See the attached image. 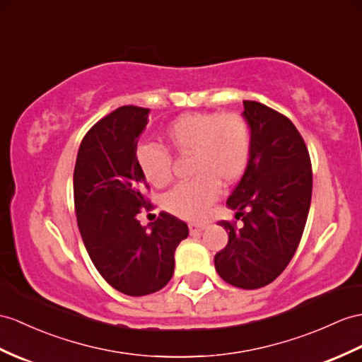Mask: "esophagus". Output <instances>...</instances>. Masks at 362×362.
<instances>
[{
    "instance_id": "34e87169",
    "label": "esophagus",
    "mask_w": 362,
    "mask_h": 362,
    "mask_svg": "<svg viewBox=\"0 0 362 362\" xmlns=\"http://www.w3.org/2000/svg\"><path fill=\"white\" fill-rule=\"evenodd\" d=\"M204 228H206V224H198V223H190L189 224V230H190L192 235L199 233V232L204 230Z\"/></svg>"
}]
</instances>
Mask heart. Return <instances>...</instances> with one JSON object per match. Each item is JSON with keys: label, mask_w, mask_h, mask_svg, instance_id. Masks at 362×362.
Instances as JSON below:
<instances>
[{"label": "heart", "mask_w": 362, "mask_h": 362, "mask_svg": "<svg viewBox=\"0 0 362 362\" xmlns=\"http://www.w3.org/2000/svg\"><path fill=\"white\" fill-rule=\"evenodd\" d=\"M165 147L190 155L192 180L163 199V207L181 219H201L219 195V184L230 186L244 175L252 153V130L241 113L192 112L175 118L163 132ZM135 161L144 180L164 187L172 180V158L164 147L141 144Z\"/></svg>", "instance_id": "obj_1"}]
</instances>
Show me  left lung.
Returning a JSON list of instances; mask_svg holds the SVG:
<instances>
[{
	"mask_svg": "<svg viewBox=\"0 0 362 362\" xmlns=\"http://www.w3.org/2000/svg\"><path fill=\"white\" fill-rule=\"evenodd\" d=\"M252 130V153L240 184L227 199L243 224L221 221L228 233L215 255L226 283L253 290L270 284L298 249L312 201V163L304 139L284 115L244 101Z\"/></svg>",
	"mask_w": 362,
	"mask_h": 362,
	"instance_id": "1",
	"label": "left lung"
}]
</instances>
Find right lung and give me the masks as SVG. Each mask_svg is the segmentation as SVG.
Segmentation results:
<instances>
[{
	"label": "right lung",
	"instance_id": "add662e5",
	"mask_svg": "<svg viewBox=\"0 0 362 362\" xmlns=\"http://www.w3.org/2000/svg\"><path fill=\"white\" fill-rule=\"evenodd\" d=\"M148 109L122 105L100 119L79 146L74 199L86 250L100 275L118 292L144 296L161 290L175 269V250L189 235L187 224L161 211L143 227L141 210L153 206L135 161Z\"/></svg>",
	"mask_w": 362,
	"mask_h": 362
}]
</instances>
